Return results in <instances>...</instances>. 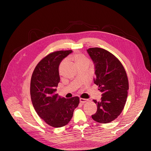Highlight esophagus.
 Segmentation results:
<instances>
[{"instance_id": "obj_1", "label": "esophagus", "mask_w": 151, "mask_h": 151, "mask_svg": "<svg viewBox=\"0 0 151 151\" xmlns=\"http://www.w3.org/2000/svg\"><path fill=\"white\" fill-rule=\"evenodd\" d=\"M88 99H82V98H81L80 99H79V101H80V103H85V102H87V101H88Z\"/></svg>"}]
</instances>
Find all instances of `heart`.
<instances>
[{
  "label": "heart",
  "mask_w": 151,
  "mask_h": 151,
  "mask_svg": "<svg viewBox=\"0 0 151 151\" xmlns=\"http://www.w3.org/2000/svg\"><path fill=\"white\" fill-rule=\"evenodd\" d=\"M72 60L75 61V62L76 63V64L78 66L82 65V64L90 63V61L88 59V58L85 55H84L83 54H82L80 53H76V54H73L72 55ZM65 61H66V60H64L61 63L60 67H59L60 71L61 70V69L64 65V63H65Z\"/></svg>",
  "instance_id": "heart-1"
}]
</instances>
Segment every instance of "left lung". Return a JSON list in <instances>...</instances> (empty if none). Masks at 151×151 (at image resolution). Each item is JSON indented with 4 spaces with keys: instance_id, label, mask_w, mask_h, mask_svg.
<instances>
[{
    "instance_id": "obj_1",
    "label": "left lung",
    "mask_w": 151,
    "mask_h": 151,
    "mask_svg": "<svg viewBox=\"0 0 151 151\" xmlns=\"http://www.w3.org/2000/svg\"><path fill=\"white\" fill-rule=\"evenodd\" d=\"M87 51L94 64V83L102 93L100 101L93 100L97 110L91 117L96 122L109 123L124 107L129 88L127 73L119 60L109 51L100 48H90Z\"/></svg>"
}]
</instances>
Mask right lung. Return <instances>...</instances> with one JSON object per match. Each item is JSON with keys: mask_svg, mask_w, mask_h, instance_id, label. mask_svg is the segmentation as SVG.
<instances>
[{"mask_svg": "<svg viewBox=\"0 0 151 151\" xmlns=\"http://www.w3.org/2000/svg\"><path fill=\"white\" fill-rule=\"evenodd\" d=\"M72 50L52 52L36 66L31 78L30 96L37 115L47 124L58 128L67 125L72 119L79 98L65 99L56 94L60 81L59 66Z\"/></svg>", "mask_w": 151, "mask_h": 151, "instance_id": "1", "label": "right lung"}]
</instances>
